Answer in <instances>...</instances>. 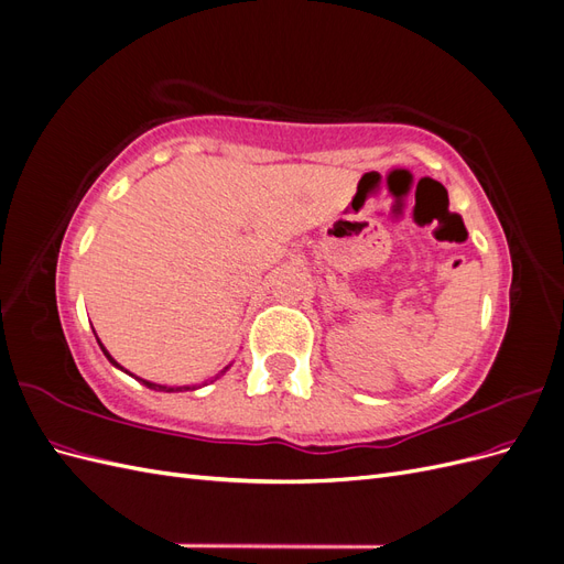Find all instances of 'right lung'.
Masks as SVG:
<instances>
[{"label":"right lung","mask_w":564,"mask_h":564,"mask_svg":"<svg viewBox=\"0 0 564 564\" xmlns=\"http://www.w3.org/2000/svg\"><path fill=\"white\" fill-rule=\"evenodd\" d=\"M98 346H100V350H104V355H106V357H108V360H110V365H115L117 369H122V367H119V365L115 362V357H112V355H110V352L106 350V346H104V344H100V340H98ZM228 369H230V365H228V367H226L224 371H220V373H226ZM124 371H127V369H124ZM127 373H129V371H127ZM220 373H218V377H220ZM131 377H133V373H131ZM218 377H216V379H218ZM139 381H141L143 386L152 388V390H162V392H181V390H195V386H193V388H191V386H181V388H169V386H160V383H152V381H145V379H139Z\"/></svg>","instance_id":"obj_1"}]
</instances>
